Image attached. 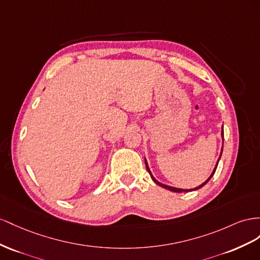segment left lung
I'll use <instances>...</instances> for the list:
<instances>
[{
	"label": "left lung",
	"instance_id": "8db88e82",
	"mask_svg": "<svg viewBox=\"0 0 260 260\" xmlns=\"http://www.w3.org/2000/svg\"><path fill=\"white\" fill-rule=\"evenodd\" d=\"M221 136H222V139H223V137H224V134H223V126H222V132H221ZM222 149H223V148H222ZM222 149H221V154H222ZM221 154H220V157H219V159H218V161H217V165H216V167H214V169H213V171H212V173H211V175L208 177V180L207 181H205L202 185H199L198 187H196V188H192V189H182V188H176V187H172V186H169V185H165V184H162V183H160V182H158L157 180L154 179L153 177V175L151 174V172H150V169H149V167H148V163H147V161H146V159H145V165H146V168H147V171L149 172V174H150V176H151V179H152V181L155 183V184H158L159 186H161V187H163V188H166V189H169V190H171V191H174V192H183V191H185V192H187V191H191V190H196V189H198V188H202L203 186H205V185L208 183L209 181H210V179L211 177L213 176V174H214V172H216V170H217V167H218V163H219V160H220V158H221Z\"/></svg>",
	"mask_w": 260,
	"mask_h": 260
}]
</instances>
